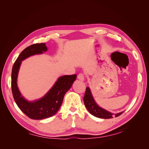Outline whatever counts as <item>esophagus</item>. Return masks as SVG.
Segmentation results:
<instances>
[{
    "label": "esophagus",
    "instance_id": "1",
    "mask_svg": "<svg viewBox=\"0 0 149 149\" xmlns=\"http://www.w3.org/2000/svg\"><path fill=\"white\" fill-rule=\"evenodd\" d=\"M78 79H80L81 81H84V75L83 73H79L78 75Z\"/></svg>",
    "mask_w": 149,
    "mask_h": 149
}]
</instances>
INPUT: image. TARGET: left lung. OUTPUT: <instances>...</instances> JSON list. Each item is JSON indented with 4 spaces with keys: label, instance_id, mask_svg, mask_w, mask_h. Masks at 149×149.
Instances as JSON below:
<instances>
[{
    "label": "left lung",
    "instance_id": "left-lung-1",
    "mask_svg": "<svg viewBox=\"0 0 149 149\" xmlns=\"http://www.w3.org/2000/svg\"><path fill=\"white\" fill-rule=\"evenodd\" d=\"M83 100L84 105L87 108L88 111L92 115L99 118L111 119L113 118L114 116H115V117H118L123 113V112H119V113L113 114L111 112L104 109L102 107L99 106L95 102V101H94L91 92V90H90V88L89 87H87L86 89V92L84 94Z\"/></svg>",
    "mask_w": 149,
    "mask_h": 149
}]
</instances>
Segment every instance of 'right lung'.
Returning a JSON list of instances; mask_svg holds the SVG:
<instances>
[{"instance_id":"add662e5","label":"right lung","mask_w":149,"mask_h":149,"mask_svg":"<svg viewBox=\"0 0 149 149\" xmlns=\"http://www.w3.org/2000/svg\"><path fill=\"white\" fill-rule=\"evenodd\" d=\"M47 51L45 43H35L21 52L12 67L11 87L13 99L19 109L29 118L41 120L55 115L59 110L66 93L76 80V74L65 75L60 77L53 86L41 99L28 101L21 95L17 86V76L22 61L30 56L42 54Z\"/></svg>"}]
</instances>
